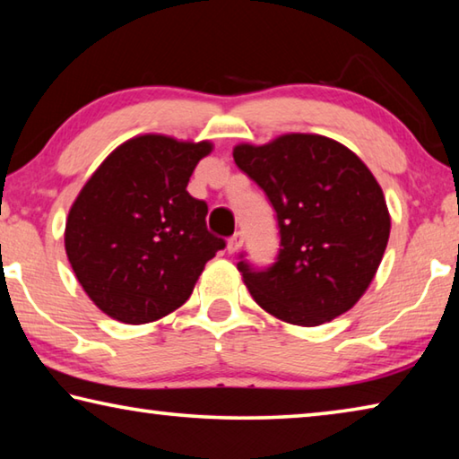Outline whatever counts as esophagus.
I'll return each mask as SVG.
<instances>
[{
  "label": "esophagus",
  "instance_id": "1",
  "mask_svg": "<svg viewBox=\"0 0 459 459\" xmlns=\"http://www.w3.org/2000/svg\"><path fill=\"white\" fill-rule=\"evenodd\" d=\"M243 243H245V237H243V232H237V235H232L230 238H229V243H227V251L230 253V255H235L240 247H243Z\"/></svg>",
  "mask_w": 459,
  "mask_h": 459
}]
</instances>
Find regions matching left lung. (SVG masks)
I'll return each instance as SVG.
<instances>
[{"mask_svg":"<svg viewBox=\"0 0 459 459\" xmlns=\"http://www.w3.org/2000/svg\"><path fill=\"white\" fill-rule=\"evenodd\" d=\"M232 158L267 194L281 235L265 271L238 261L253 299L306 328L348 312L375 279L391 235L377 178L346 145L316 134L238 143Z\"/></svg>","mask_w":459,"mask_h":459,"instance_id":"left-lung-1","label":"left lung"}]
</instances>
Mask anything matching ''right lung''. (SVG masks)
<instances>
[{
    "mask_svg": "<svg viewBox=\"0 0 459 459\" xmlns=\"http://www.w3.org/2000/svg\"><path fill=\"white\" fill-rule=\"evenodd\" d=\"M211 142L145 134L107 155L73 202L65 248L100 312L150 324L180 307L224 240L186 186Z\"/></svg>",
    "mask_w": 459,
    "mask_h": 459,
    "instance_id": "obj_1",
    "label": "right lung"
}]
</instances>
